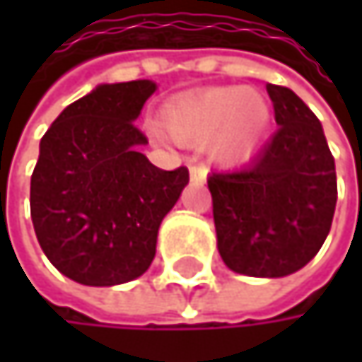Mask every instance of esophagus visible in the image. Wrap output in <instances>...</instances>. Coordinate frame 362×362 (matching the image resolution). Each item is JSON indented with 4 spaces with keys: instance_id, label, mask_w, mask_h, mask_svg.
<instances>
[{
    "instance_id": "esophagus-1",
    "label": "esophagus",
    "mask_w": 362,
    "mask_h": 362,
    "mask_svg": "<svg viewBox=\"0 0 362 362\" xmlns=\"http://www.w3.org/2000/svg\"><path fill=\"white\" fill-rule=\"evenodd\" d=\"M207 178V168L205 165H190V180L197 184H203Z\"/></svg>"
}]
</instances>
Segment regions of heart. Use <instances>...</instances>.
<instances>
[{"label": "heart", "mask_w": 362, "mask_h": 362, "mask_svg": "<svg viewBox=\"0 0 362 362\" xmlns=\"http://www.w3.org/2000/svg\"><path fill=\"white\" fill-rule=\"evenodd\" d=\"M170 134L180 142L211 138V155L222 163L245 159L270 121V107L253 90L214 88L184 96L163 110Z\"/></svg>", "instance_id": "b5f03b06"}]
</instances>
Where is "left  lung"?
<instances>
[{"label": "left lung", "mask_w": 362, "mask_h": 362, "mask_svg": "<svg viewBox=\"0 0 362 362\" xmlns=\"http://www.w3.org/2000/svg\"><path fill=\"white\" fill-rule=\"evenodd\" d=\"M266 90L279 129L245 168L211 174L207 186L224 264L239 274L279 279L323 247L337 180L317 115L289 88Z\"/></svg>", "instance_id": "left-lung-1"}]
</instances>
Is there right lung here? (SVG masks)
I'll return each instance as SVG.
<instances>
[{
    "instance_id": "1",
    "label": "right lung",
    "mask_w": 362,
    "mask_h": 362,
    "mask_svg": "<svg viewBox=\"0 0 362 362\" xmlns=\"http://www.w3.org/2000/svg\"><path fill=\"white\" fill-rule=\"evenodd\" d=\"M151 79L103 83L62 110L39 142L31 218L47 259L69 279L112 287L144 274L157 233L188 170L155 168L134 125L155 94Z\"/></svg>"
}]
</instances>
